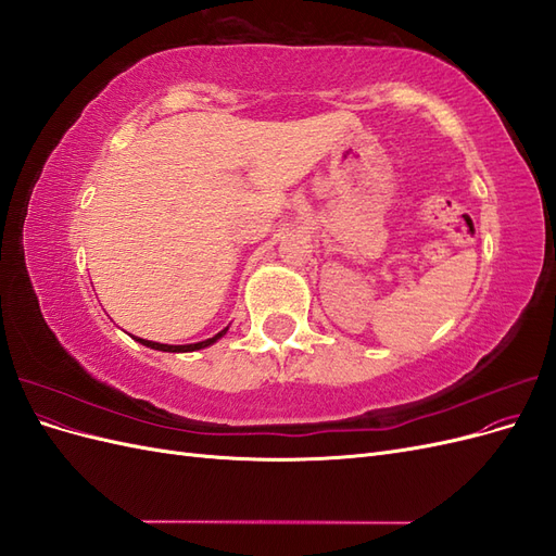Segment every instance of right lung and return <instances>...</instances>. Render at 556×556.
Segmentation results:
<instances>
[{
  "label": "right lung",
  "instance_id": "1",
  "mask_svg": "<svg viewBox=\"0 0 556 556\" xmlns=\"http://www.w3.org/2000/svg\"><path fill=\"white\" fill-rule=\"evenodd\" d=\"M229 327H225L223 331H217L213 339H206V341H199V343H188V345H166V343H155V341H146V339H139V336H131V339H137L141 345L146 348H153V350H162V352H194V350H204L208 345H213L217 339H223V336L227 333Z\"/></svg>",
  "mask_w": 556,
  "mask_h": 556
}]
</instances>
